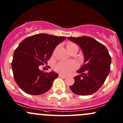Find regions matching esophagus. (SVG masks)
<instances>
[{
  "mask_svg": "<svg viewBox=\"0 0 123 123\" xmlns=\"http://www.w3.org/2000/svg\"><path fill=\"white\" fill-rule=\"evenodd\" d=\"M59 77L63 78V79H65V78L67 77L65 76V75H62V74H59Z\"/></svg>",
  "mask_w": 123,
  "mask_h": 123,
  "instance_id": "34e87169",
  "label": "esophagus"
}]
</instances>
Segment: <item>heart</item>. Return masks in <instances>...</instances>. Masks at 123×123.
<instances>
[{"mask_svg": "<svg viewBox=\"0 0 123 123\" xmlns=\"http://www.w3.org/2000/svg\"><path fill=\"white\" fill-rule=\"evenodd\" d=\"M74 46H77L75 44L71 43L67 46V49L69 50L70 48ZM77 64L74 61H62L59 62L55 65V69L56 71L63 74H68L72 71L76 69Z\"/></svg>", "mask_w": 123, "mask_h": 123, "instance_id": "1", "label": "heart"}]
</instances>
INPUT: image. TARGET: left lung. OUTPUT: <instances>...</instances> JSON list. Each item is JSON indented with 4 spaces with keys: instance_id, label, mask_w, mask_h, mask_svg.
Returning <instances> with one entry per match:
<instances>
[{
    "instance_id": "obj_1",
    "label": "left lung",
    "mask_w": 123,
    "mask_h": 123,
    "mask_svg": "<svg viewBox=\"0 0 123 123\" xmlns=\"http://www.w3.org/2000/svg\"><path fill=\"white\" fill-rule=\"evenodd\" d=\"M68 38L80 46L85 56L83 65L77 71L81 74L74 77L69 89L78 95H92L100 89L110 73L111 56L104 44L90 37Z\"/></svg>"
}]
</instances>
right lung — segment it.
<instances>
[{
    "mask_svg": "<svg viewBox=\"0 0 123 123\" xmlns=\"http://www.w3.org/2000/svg\"><path fill=\"white\" fill-rule=\"evenodd\" d=\"M67 37L38 34L24 39L13 53L11 66L15 81L26 93L41 95L51 88L58 77L54 71L44 73L40 65L47 64L55 48Z\"/></svg>",
    "mask_w": 123,
    "mask_h": 123,
    "instance_id": "add662e5",
    "label": "right lung"
}]
</instances>
